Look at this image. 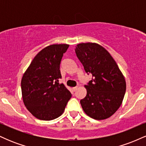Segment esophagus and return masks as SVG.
Wrapping results in <instances>:
<instances>
[{
    "instance_id": "1",
    "label": "esophagus",
    "mask_w": 146,
    "mask_h": 146,
    "mask_svg": "<svg viewBox=\"0 0 146 146\" xmlns=\"http://www.w3.org/2000/svg\"><path fill=\"white\" fill-rule=\"evenodd\" d=\"M78 86H75V87H73V88H72V89H73V91H75V90H78Z\"/></svg>"
}]
</instances>
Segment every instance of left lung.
Returning <instances> with one entry per match:
<instances>
[{"mask_svg":"<svg viewBox=\"0 0 146 146\" xmlns=\"http://www.w3.org/2000/svg\"><path fill=\"white\" fill-rule=\"evenodd\" d=\"M75 53L87 73L93 75L85 85L86 95L80 100L88 116L96 120L111 117L121 105L126 83L123 73L109 52L95 42L80 43Z\"/></svg>","mask_w":146,"mask_h":146,"instance_id":"1","label":"left lung"}]
</instances>
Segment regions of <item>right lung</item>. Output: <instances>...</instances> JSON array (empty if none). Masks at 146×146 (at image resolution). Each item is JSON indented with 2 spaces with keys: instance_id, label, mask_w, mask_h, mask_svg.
<instances>
[{
  "instance_id": "1",
  "label": "right lung",
  "mask_w": 146,
  "mask_h": 146,
  "mask_svg": "<svg viewBox=\"0 0 146 146\" xmlns=\"http://www.w3.org/2000/svg\"><path fill=\"white\" fill-rule=\"evenodd\" d=\"M69 44H54L42 49L23 75L21 90L27 109L40 120L50 121L64 113L71 93L63 84L60 64Z\"/></svg>"
}]
</instances>
